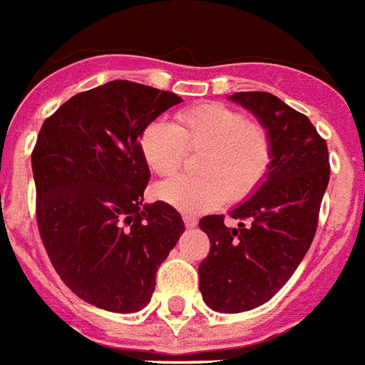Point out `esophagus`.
<instances>
[{
    "label": "esophagus",
    "mask_w": 365,
    "mask_h": 365,
    "mask_svg": "<svg viewBox=\"0 0 365 365\" xmlns=\"http://www.w3.org/2000/svg\"><path fill=\"white\" fill-rule=\"evenodd\" d=\"M182 220H185L186 228H196L197 226V218L194 215H182Z\"/></svg>",
    "instance_id": "1"
}]
</instances>
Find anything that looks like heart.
Returning <instances> with one entry per match:
<instances>
[{"instance_id": "obj_1", "label": "heart", "mask_w": 365, "mask_h": 365, "mask_svg": "<svg viewBox=\"0 0 365 365\" xmlns=\"http://www.w3.org/2000/svg\"><path fill=\"white\" fill-rule=\"evenodd\" d=\"M139 148L148 168L162 177L185 164L186 148H203L197 160L201 175L173 177L154 188L158 200L185 212L211 211L228 197L233 203L247 200L260 188L273 162L269 132L224 103L182 109L175 122H148Z\"/></svg>"}]
</instances>
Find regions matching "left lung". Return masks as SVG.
I'll return each instance as SVG.
<instances>
[{
  "mask_svg": "<svg viewBox=\"0 0 365 365\" xmlns=\"http://www.w3.org/2000/svg\"><path fill=\"white\" fill-rule=\"evenodd\" d=\"M269 132L273 162L252 197L230 215H209L200 228L211 250L200 264V292L218 313H243L269 302L292 277L313 243L320 203L330 180L326 141L307 116L269 92H235Z\"/></svg>",
  "mask_w": 365,
  "mask_h": 365,
  "instance_id": "obj_1",
  "label": "left lung"
}]
</instances>
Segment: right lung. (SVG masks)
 I'll return each instance as SVG.
<instances>
[{"mask_svg":"<svg viewBox=\"0 0 365 365\" xmlns=\"http://www.w3.org/2000/svg\"><path fill=\"white\" fill-rule=\"evenodd\" d=\"M180 101L110 81L73 96L41 126L31 153L37 228L60 279L90 305L145 307L160 264L185 232L171 205H143L150 171L139 148L143 128Z\"/></svg>","mask_w":365,"mask_h":365,"instance_id":"add662e5","label":"right lung"}]
</instances>
